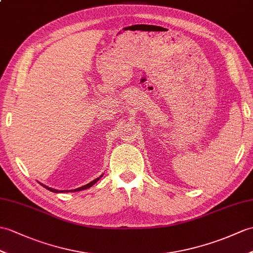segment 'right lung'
I'll use <instances>...</instances> for the list:
<instances>
[{
	"label": "right lung",
	"mask_w": 253,
	"mask_h": 253,
	"mask_svg": "<svg viewBox=\"0 0 253 253\" xmlns=\"http://www.w3.org/2000/svg\"><path fill=\"white\" fill-rule=\"evenodd\" d=\"M102 175H103V174H101V175H100V177H99V178L95 179V180H93V181L89 182V183H88V184H86V185H84V186H81V187H79V189H75V190H73L72 192H76V191H82V190H86V189H89V187H90V186H92L93 184H95V183H96V182H97V181H99V180H100V178H101V177H102ZM41 185H43V186L45 187V189H47V190H48V191H50V192H54V193H63V192H71V191H58V190H55V189H51V187H48V186H46V185H44V184H42V183H41Z\"/></svg>",
	"instance_id": "add662e5"
}]
</instances>
